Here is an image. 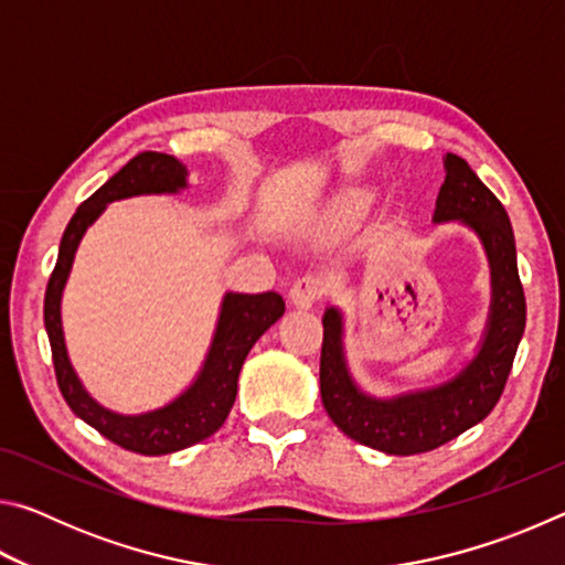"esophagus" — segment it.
Instances as JSON below:
<instances>
[{"label": "esophagus", "instance_id": "1", "mask_svg": "<svg viewBox=\"0 0 565 565\" xmlns=\"http://www.w3.org/2000/svg\"><path fill=\"white\" fill-rule=\"evenodd\" d=\"M327 289H329V284H327V279H323V276L306 274L291 286L289 299H291L296 309H311V306L317 303L323 294H327Z\"/></svg>", "mask_w": 565, "mask_h": 565}]
</instances>
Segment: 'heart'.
<instances>
[{"label":"heart","mask_w":565,"mask_h":565,"mask_svg":"<svg viewBox=\"0 0 565 565\" xmlns=\"http://www.w3.org/2000/svg\"><path fill=\"white\" fill-rule=\"evenodd\" d=\"M371 204V194L361 189H347L343 194L333 199L331 204V218L333 222H349V218H356L359 214L366 212Z\"/></svg>","instance_id":"1"}]
</instances>
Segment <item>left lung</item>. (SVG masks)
I'll use <instances>...</instances> for the list:
<instances>
[{"label": "left lung", "mask_w": 565, "mask_h": 565, "mask_svg": "<svg viewBox=\"0 0 565 565\" xmlns=\"http://www.w3.org/2000/svg\"><path fill=\"white\" fill-rule=\"evenodd\" d=\"M434 224H461L478 236L491 269V303L481 341L454 376L434 386L374 396L353 379L343 349V313L323 311L321 401L329 418L353 441L388 456L434 451L491 414L511 374L525 329V299L515 264V238L503 204L461 157H444Z\"/></svg>", "instance_id": "8db88e82"}]
</instances>
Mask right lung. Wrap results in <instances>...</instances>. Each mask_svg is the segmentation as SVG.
<instances>
[{
    "mask_svg": "<svg viewBox=\"0 0 565 565\" xmlns=\"http://www.w3.org/2000/svg\"><path fill=\"white\" fill-rule=\"evenodd\" d=\"M184 189H189V169L179 159L161 154V151H145V154L134 157L127 167H121L107 184L99 186L76 209L72 222L64 228L60 256H56V266L44 296V327L52 347L56 384H60L64 401L76 416L97 428L104 438L127 451L145 456L181 451L222 428L234 406L238 371L244 366L246 353L266 329L284 317L286 309L284 299L276 291H226L222 306H218L216 329L202 369L179 396L159 408L141 411V414H119V411L102 406L84 388L72 366L70 351H66L62 323V296L66 281H70L76 248L87 228L111 202L149 194H181Z\"/></svg>",
    "mask_w": 565,
    "mask_h": 565,
    "instance_id": "add662e5",
    "label": "right lung"
}]
</instances>
